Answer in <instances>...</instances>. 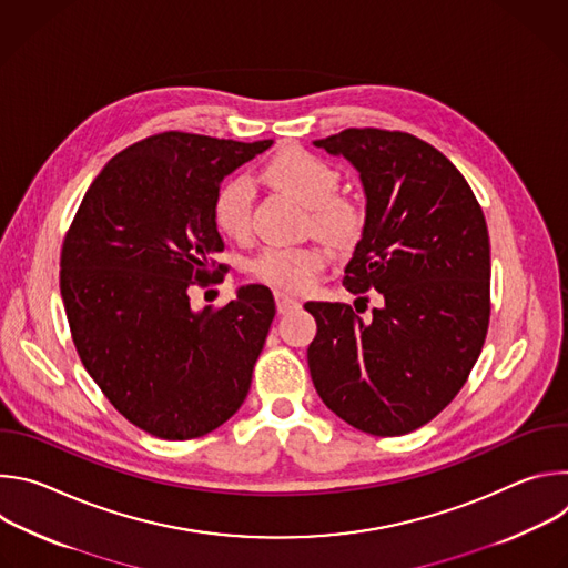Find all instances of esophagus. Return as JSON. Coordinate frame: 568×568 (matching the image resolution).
Masks as SVG:
<instances>
[{
  "instance_id": "esophagus-1",
  "label": "esophagus",
  "mask_w": 568,
  "mask_h": 568,
  "mask_svg": "<svg viewBox=\"0 0 568 568\" xmlns=\"http://www.w3.org/2000/svg\"><path fill=\"white\" fill-rule=\"evenodd\" d=\"M274 296H276V310H278V314H290V312H294V310L301 307V301L294 298V296L287 294V292H276Z\"/></svg>"
}]
</instances>
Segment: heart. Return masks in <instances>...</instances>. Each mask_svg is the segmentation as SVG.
<instances>
[{"mask_svg":"<svg viewBox=\"0 0 568 568\" xmlns=\"http://www.w3.org/2000/svg\"><path fill=\"white\" fill-rule=\"evenodd\" d=\"M265 180L310 209L314 231L331 245L348 247L362 233L364 211L355 200L337 195L339 171L326 159L303 148H290L270 161ZM252 180L245 175L231 178L220 186L213 202L215 226L229 237H245L252 226ZM323 263L326 254L316 247H267L252 263V274L283 290H303Z\"/></svg>","mask_w":568,"mask_h":568,"instance_id":"heart-1","label":"heart"}]
</instances>
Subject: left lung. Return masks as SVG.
I'll return each instance as SVG.
<instances>
[{
	"label": "left lung",
	"instance_id": "obj_1",
	"mask_svg": "<svg viewBox=\"0 0 568 568\" xmlns=\"http://www.w3.org/2000/svg\"><path fill=\"white\" fill-rule=\"evenodd\" d=\"M314 145L359 173L366 220L344 285L377 290L382 307L362 318L344 303H305L316 321L310 375L355 429L409 434L447 407L480 355L490 323L488 224L458 169L414 134L351 128Z\"/></svg>",
	"mask_w": 568,
	"mask_h": 568
}]
</instances>
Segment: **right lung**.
<instances>
[{
  "instance_id": "1",
  "label": "right lung",
  "mask_w": 568,
  "mask_h": 568,
  "mask_svg": "<svg viewBox=\"0 0 568 568\" xmlns=\"http://www.w3.org/2000/svg\"><path fill=\"white\" fill-rule=\"evenodd\" d=\"M274 141L148 136L97 175L64 235L60 294L80 362L134 427L200 438L245 402L274 296L247 285L220 310L189 290L226 272L213 220L222 180Z\"/></svg>"
}]
</instances>
